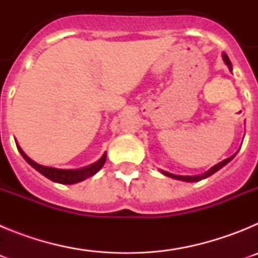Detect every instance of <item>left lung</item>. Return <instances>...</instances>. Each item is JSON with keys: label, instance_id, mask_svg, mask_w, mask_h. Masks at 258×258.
<instances>
[{"label": "left lung", "instance_id": "obj_1", "mask_svg": "<svg viewBox=\"0 0 258 258\" xmlns=\"http://www.w3.org/2000/svg\"><path fill=\"white\" fill-rule=\"evenodd\" d=\"M222 59H223V61H225V64H226L227 67H229V70L232 71L231 61H230L229 56H227L226 54H225V52H223V54H222ZM235 155L236 154H234V155H232V156L227 157V159H225V160L221 161V163L216 164V165H214V166H212L211 169L207 170L206 173H203V174H199V175H178V174H173V173H169V172H165V170H163V169H160V173H161V174L166 175V177H170V178H173V179H178V181L198 182V181H202V179H204V178H208V177H211L212 174H214V173L217 172V170H220L221 168H223V166L226 165L227 163H230V161H231L232 159L235 157Z\"/></svg>", "mask_w": 258, "mask_h": 258}]
</instances>
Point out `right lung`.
<instances>
[{"instance_id": "obj_1", "label": "right lung", "mask_w": 258, "mask_h": 258, "mask_svg": "<svg viewBox=\"0 0 258 258\" xmlns=\"http://www.w3.org/2000/svg\"><path fill=\"white\" fill-rule=\"evenodd\" d=\"M17 142V141H15ZM17 147L19 150L20 155L24 157V160L32 166L35 168L38 173H41L42 175H45L46 178L51 179L52 182H56V183H63V184H74L77 183V182H81L84 179L89 178L94 175L95 173H98L102 169V166L106 163V157L107 154L104 152L102 155V157L95 163L90 164L88 166H84V168H79V169H59V168H52V166H46V165H41V164L36 163L26 155V152L20 149V146L17 143Z\"/></svg>"}]
</instances>
